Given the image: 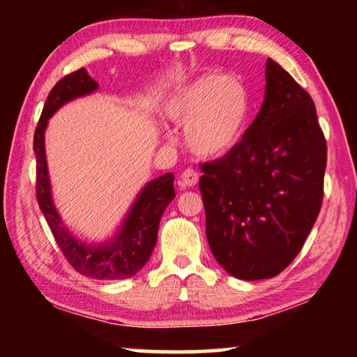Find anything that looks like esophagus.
Returning <instances> with one entry per match:
<instances>
[{"label":"esophagus","instance_id":"1","mask_svg":"<svg viewBox=\"0 0 357 357\" xmlns=\"http://www.w3.org/2000/svg\"><path fill=\"white\" fill-rule=\"evenodd\" d=\"M198 173L193 170V168H187L183 173H181V176L178 179V185L179 189H189V187H193L198 183Z\"/></svg>","mask_w":357,"mask_h":357}]
</instances>
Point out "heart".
I'll use <instances>...</instances> for the list:
<instances>
[{
    "label": "heart",
    "instance_id": "obj_1",
    "mask_svg": "<svg viewBox=\"0 0 357 357\" xmlns=\"http://www.w3.org/2000/svg\"><path fill=\"white\" fill-rule=\"evenodd\" d=\"M252 112L250 94L227 74H206L174 91L165 116L185 124V143L202 157H220L243 140Z\"/></svg>",
    "mask_w": 357,
    "mask_h": 357
}]
</instances>
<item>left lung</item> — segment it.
Here are the masks:
<instances>
[{
  "label": "left lung",
  "mask_w": 357,
  "mask_h": 357,
  "mask_svg": "<svg viewBox=\"0 0 357 357\" xmlns=\"http://www.w3.org/2000/svg\"><path fill=\"white\" fill-rule=\"evenodd\" d=\"M326 160L310 94L268 58L261 110L243 140L200 165L206 238L228 274L273 279L289 266L321 209Z\"/></svg>",
  "instance_id": "1"
}]
</instances>
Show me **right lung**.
<instances>
[{"mask_svg":"<svg viewBox=\"0 0 357 357\" xmlns=\"http://www.w3.org/2000/svg\"><path fill=\"white\" fill-rule=\"evenodd\" d=\"M98 86L99 84L82 68L63 77L48 94L33 142L36 153V197L58 247L77 273L99 280L130 279L146 264L154 250L160 217L174 198V174H162L144 185L116 236L104 244H86L77 239L66 228L52 200L44 144L48 119L59 107L72 99L94 93Z\"/></svg>","mask_w":357,"mask_h":357,"instance_id":"add662e5","label":"right lung"}]
</instances>
